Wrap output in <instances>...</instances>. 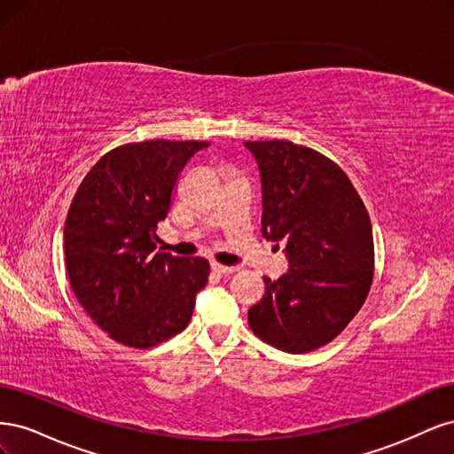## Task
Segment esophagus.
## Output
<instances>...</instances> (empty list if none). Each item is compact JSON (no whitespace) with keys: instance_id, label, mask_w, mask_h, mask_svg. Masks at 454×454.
Returning <instances> with one entry per match:
<instances>
[{"instance_id":"34e87169","label":"esophagus","mask_w":454,"mask_h":454,"mask_svg":"<svg viewBox=\"0 0 454 454\" xmlns=\"http://www.w3.org/2000/svg\"><path fill=\"white\" fill-rule=\"evenodd\" d=\"M212 270L214 272H217V274H231V272H235V267H229V265H222V263H212Z\"/></svg>"}]
</instances>
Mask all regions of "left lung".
Instances as JSON below:
<instances>
[{
  "mask_svg": "<svg viewBox=\"0 0 454 454\" xmlns=\"http://www.w3.org/2000/svg\"><path fill=\"white\" fill-rule=\"evenodd\" d=\"M263 189V237L286 242L290 269L265 280L248 310L255 337L305 354L332 342L360 312L375 248L365 204L339 164L287 140L246 142Z\"/></svg>",
  "mask_w": 454,
  "mask_h": 454,
  "instance_id": "left-lung-1",
  "label": "left lung"
}]
</instances>
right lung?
I'll return each instance as SVG.
<instances>
[{
	"instance_id": "1",
	"label": "right lung",
	"mask_w": 454,
	"mask_h": 454,
	"mask_svg": "<svg viewBox=\"0 0 454 454\" xmlns=\"http://www.w3.org/2000/svg\"><path fill=\"white\" fill-rule=\"evenodd\" d=\"M199 140H145L106 153L83 177L64 225L66 270L94 324L121 345L151 348L189 325L208 282L204 257L153 252L177 174Z\"/></svg>"
}]
</instances>
